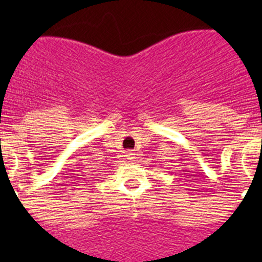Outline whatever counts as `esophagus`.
Wrapping results in <instances>:
<instances>
[{
    "mask_svg": "<svg viewBox=\"0 0 262 262\" xmlns=\"http://www.w3.org/2000/svg\"><path fill=\"white\" fill-rule=\"evenodd\" d=\"M125 157H126V160L128 161H134V158H136V152H134V150H126L125 152Z\"/></svg>",
    "mask_w": 262,
    "mask_h": 262,
    "instance_id": "obj_1",
    "label": "esophagus"
}]
</instances>
